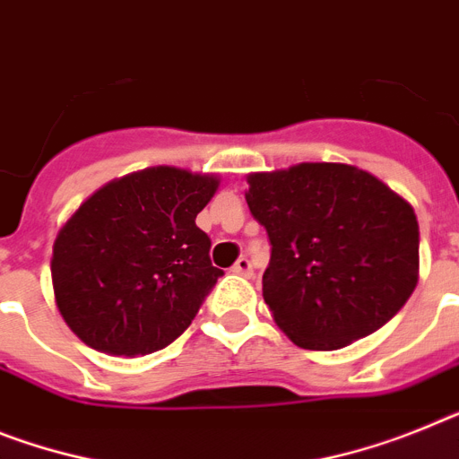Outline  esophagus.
<instances>
[{"instance_id": "obj_1", "label": "esophagus", "mask_w": 459, "mask_h": 459, "mask_svg": "<svg viewBox=\"0 0 459 459\" xmlns=\"http://www.w3.org/2000/svg\"><path fill=\"white\" fill-rule=\"evenodd\" d=\"M232 272L238 273V276H253V262H250L248 257H238V260L234 262Z\"/></svg>"}]
</instances>
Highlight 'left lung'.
I'll list each match as a JSON object with an SVG mask.
<instances>
[{
    "instance_id": "8db88e82",
    "label": "left lung",
    "mask_w": 459,
    "mask_h": 459,
    "mask_svg": "<svg viewBox=\"0 0 459 459\" xmlns=\"http://www.w3.org/2000/svg\"><path fill=\"white\" fill-rule=\"evenodd\" d=\"M246 202L272 241L262 297L297 346L336 351L358 342L416 290V211L369 171L301 162L248 174Z\"/></svg>"
}]
</instances>
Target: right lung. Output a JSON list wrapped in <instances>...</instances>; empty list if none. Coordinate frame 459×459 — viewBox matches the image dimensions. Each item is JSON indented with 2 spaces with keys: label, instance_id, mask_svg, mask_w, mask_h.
Returning a JSON list of instances; mask_svg holds the SVG:
<instances>
[{
  "label": "right lung",
  "instance_id": "add662e5",
  "mask_svg": "<svg viewBox=\"0 0 459 459\" xmlns=\"http://www.w3.org/2000/svg\"><path fill=\"white\" fill-rule=\"evenodd\" d=\"M215 174L148 167L92 192L55 237L50 276L69 330L108 355H148L190 327L222 276L195 222Z\"/></svg>",
  "mask_w": 459,
  "mask_h": 459
}]
</instances>
